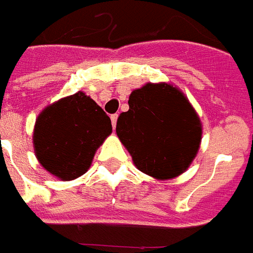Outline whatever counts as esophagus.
Returning <instances> with one entry per match:
<instances>
[{"label": "esophagus", "instance_id": "esophagus-1", "mask_svg": "<svg viewBox=\"0 0 253 253\" xmlns=\"http://www.w3.org/2000/svg\"><path fill=\"white\" fill-rule=\"evenodd\" d=\"M116 121H118V114L111 115V122H112V127H114V128H115V126H116Z\"/></svg>", "mask_w": 253, "mask_h": 253}]
</instances>
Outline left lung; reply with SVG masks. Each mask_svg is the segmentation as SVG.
I'll return each instance as SVG.
<instances>
[{"instance_id":"obj_1","label":"left lung","mask_w":253,"mask_h":253,"mask_svg":"<svg viewBox=\"0 0 253 253\" xmlns=\"http://www.w3.org/2000/svg\"><path fill=\"white\" fill-rule=\"evenodd\" d=\"M116 134L138 169L159 180L181 175L195 159L201 119L184 93L167 83L132 90Z\"/></svg>"}]
</instances>
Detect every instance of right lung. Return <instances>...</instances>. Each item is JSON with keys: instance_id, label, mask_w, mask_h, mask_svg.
I'll return each instance as SVG.
<instances>
[{"instance_id": "right-lung-1", "label": "right lung", "mask_w": 253, "mask_h": 253, "mask_svg": "<svg viewBox=\"0 0 253 253\" xmlns=\"http://www.w3.org/2000/svg\"><path fill=\"white\" fill-rule=\"evenodd\" d=\"M112 132L111 119L84 92L58 100L42 111L34 128L41 165L61 180L84 175L96 150Z\"/></svg>"}]
</instances>
